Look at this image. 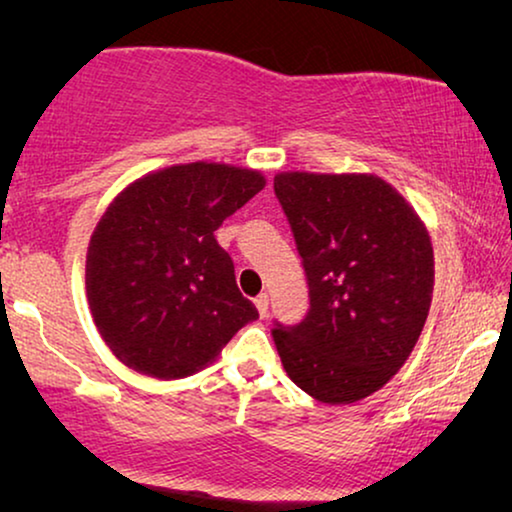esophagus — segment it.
I'll list each match as a JSON object with an SVG mask.
<instances>
[{"instance_id":"34e87169","label":"esophagus","mask_w":512,"mask_h":512,"mask_svg":"<svg viewBox=\"0 0 512 512\" xmlns=\"http://www.w3.org/2000/svg\"><path fill=\"white\" fill-rule=\"evenodd\" d=\"M254 305H256V310H258V314H261V317H268V305H270L268 293H261V296L254 300Z\"/></svg>"}]
</instances>
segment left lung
Listing matches in <instances>:
<instances>
[{
  "label": "left lung",
  "instance_id": "8db88e82",
  "mask_svg": "<svg viewBox=\"0 0 512 512\" xmlns=\"http://www.w3.org/2000/svg\"><path fill=\"white\" fill-rule=\"evenodd\" d=\"M310 284L303 324L275 328L286 375L305 394L347 405L380 391L415 349L433 298L431 235L377 174L279 172Z\"/></svg>",
  "mask_w": 512,
  "mask_h": 512
}]
</instances>
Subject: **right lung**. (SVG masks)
Masks as SVG:
<instances>
[{
    "instance_id": "right-lung-1",
    "label": "right lung",
    "mask_w": 512,
    "mask_h": 512,
    "mask_svg": "<svg viewBox=\"0 0 512 512\" xmlns=\"http://www.w3.org/2000/svg\"><path fill=\"white\" fill-rule=\"evenodd\" d=\"M263 188V172L198 160L144 174L109 202L88 242L86 296L118 361L179 380L258 319L214 230Z\"/></svg>"
}]
</instances>
